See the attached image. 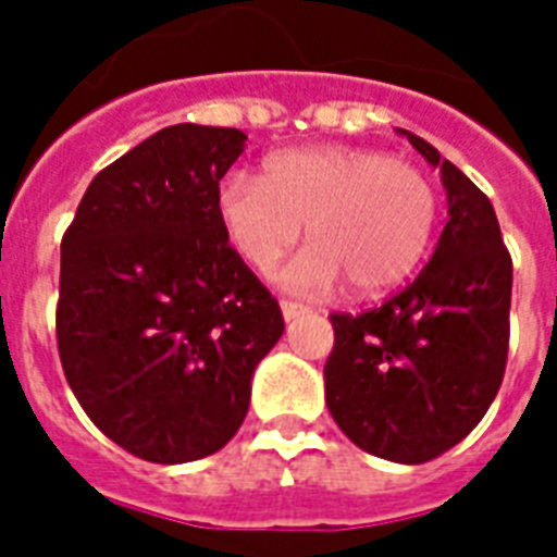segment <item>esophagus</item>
<instances>
[{
    "label": "esophagus",
    "mask_w": 557,
    "mask_h": 557,
    "mask_svg": "<svg viewBox=\"0 0 557 557\" xmlns=\"http://www.w3.org/2000/svg\"><path fill=\"white\" fill-rule=\"evenodd\" d=\"M280 309H283V318H286V321H295V318H300V314L312 312L309 306L297 304V300H280Z\"/></svg>",
    "instance_id": "esophagus-1"
}]
</instances>
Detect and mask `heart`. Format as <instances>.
<instances>
[{
    "label": "heart",
    "mask_w": 557,
    "mask_h": 557,
    "mask_svg": "<svg viewBox=\"0 0 557 557\" xmlns=\"http://www.w3.org/2000/svg\"><path fill=\"white\" fill-rule=\"evenodd\" d=\"M216 216L239 260L271 274L300 239L312 248L283 274L295 292H326L341 277L356 295H379L416 271L431 248L440 196L422 170L387 152L314 147L274 152L257 182L227 176Z\"/></svg>",
    "instance_id": "heart-1"
}]
</instances>
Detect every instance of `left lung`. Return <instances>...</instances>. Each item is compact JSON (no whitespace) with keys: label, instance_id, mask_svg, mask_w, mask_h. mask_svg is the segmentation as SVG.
I'll list each match as a JSON object with an SVG mask.
<instances>
[{"label":"left lung","instance_id":"1","mask_svg":"<svg viewBox=\"0 0 557 557\" xmlns=\"http://www.w3.org/2000/svg\"><path fill=\"white\" fill-rule=\"evenodd\" d=\"M405 135L440 168L448 225L422 274L387 304L330 314L323 379L332 419L358 448L419 466L466 440L500 389L511 253L488 196L436 147Z\"/></svg>","mask_w":557,"mask_h":557}]
</instances>
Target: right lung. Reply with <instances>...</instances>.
I'll return each instance as SVG.
<instances>
[{
	"instance_id": "add662e5",
	"label": "right lung",
	"mask_w": 557,
	"mask_h": 557,
	"mask_svg": "<svg viewBox=\"0 0 557 557\" xmlns=\"http://www.w3.org/2000/svg\"><path fill=\"white\" fill-rule=\"evenodd\" d=\"M248 135L176 124L112 161L60 243L57 349L100 433L176 466L239 431L283 312L216 216Z\"/></svg>"
}]
</instances>
